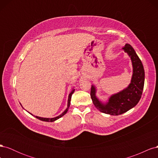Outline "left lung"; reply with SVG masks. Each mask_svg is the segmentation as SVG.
Returning <instances> with one entry per match:
<instances>
[{"instance_id": "left-lung-1", "label": "left lung", "mask_w": 158, "mask_h": 158, "mask_svg": "<svg viewBox=\"0 0 158 158\" xmlns=\"http://www.w3.org/2000/svg\"><path fill=\"white\" fill-rule=\"evenodd\" d=\"M123 49L130 56L133 66L131 83L128 88L113 95L109 98V102L106 104L100 102L95 96V88L94 85L91 88L90 95L95 107L101 112L111 115L121 114L136 106L140 101L144 89L145 74L140 59L131 45L126 44Z\"/></svg>"}]
</instances>
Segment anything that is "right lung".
<instances>
[{
	"label": "right lung",
	"instance_id": "1",
	"mask_svg": "<svg viewBox=\"0 0 158 158\" xmlns=\"http://www.w3.org/2000/svg\"><path fill=\"white\" fill-rule=\"evenodd\" d=\"M74 90H75L74 89L72 90V92H71L70 93V94H69V99H68V107H67V108H66V109L65 110V111H64L63 113H62L61 114H60L59 116L56 117H55V118H43V117H37V116H35V117L37 118L40 119V120L43 121H46V122H53V121H55L57 120V119H58V118H60L61 117H63V115H64V114L66 113V112L68 111V109H69V107H70V103L71 97H72V95H73V94L74 93Z\"/></svg>",
	"mask_w": 158,
	"mask_h": 158
}]
</instances>
